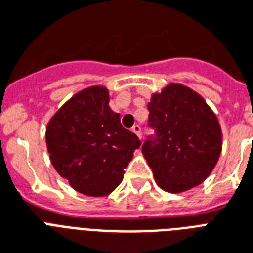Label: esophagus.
<instances>
[{"mask_svg": "<svg viewBox=\"0 0 253 253\" xmlns=\"http://www.w3.org/2000/svg\"><path fill=\"white\" fill-rule=\"evenodd\" d=\"M132 131L136 134V136H138L139 139H142V127L139 126V125H134V126H132Z\"/></svg>", "mask_w": 253, "mask_h": 253, "instance_id": "esophagus-1", "label": "esophagus"}]
</instances>
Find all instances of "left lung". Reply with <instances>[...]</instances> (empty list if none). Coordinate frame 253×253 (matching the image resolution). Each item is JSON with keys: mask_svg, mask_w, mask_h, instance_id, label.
Here are the masks:
<instances>
[{"mask_svg": "<svg viewBox=\"0 0 253 253\" xmlns=\"http://www.w3.org/2000/svg\"><path fill=\"white\" fill-rule=\"evenodd\" d=\"M148 125L155 138L142 152L156 184L181 193L204 182L218 163L222 130L216 115L197 91L181 84L167 85L148 103Z\"/></svg>", "mask_w": 253, "mask_h": 253, "instance_id": "1", "label": "left lung"}]
</instances>
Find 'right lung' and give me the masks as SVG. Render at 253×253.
Here are the masks:
<instances>
[{"label":"right lung","mask_w":253,"mask_h":253,"mask_svg":"<svg viewBox=\"0 0 253 253\" xmlns=\"http://www.w3.org/2000/svg\"><path fill=\"white\" fill-rule=\"evenodd\" d=\"M105 86L83 89L49 119L45 143L53 168L81 194L105 197L123 180L140 140L123 128Z\"/></svg>","instance_id":"right-lung-1"}]
</instances>
